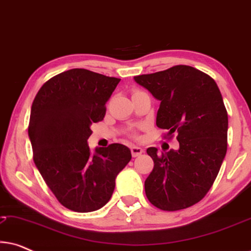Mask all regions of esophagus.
I'll return each mask as SVG.
<instances>
[{
	"label": "esophagus",
	"instance_id": "1",
	"mask_svg": "<svg viewBox=\"0 0 251 251\" xmlns=\"http://www.w3.org/2000/svg\"><path fill=\"white\" fill-rule=\"evenodd\" d=\"M130 150H131V155L133 157L139 156L140 154L144 152V150L142 149V147H138V146H131V149H130Z\"/></svg>",
	"mask_w": 251,
	"mask_h": 251
}]
</instances>
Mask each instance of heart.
Here are the masks:
<instances>
[{
	"label": "heart",
	"instance_id": "obj_1",
	"mask_svg": "<svg viewBox=\"0 0 251 251\" xmlns=\"http://www.w3.org/2000/svg\"><path fill=\"white\" fill-rule=\"evenodd\" d=\"M135 92H137V91H135ZM135 92H133V94H135Z\"/></svg>",
	"mask_w": 251,
	"mask_h": 251
}]
</instances>
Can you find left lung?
Segmentation results:
<instances>
[{
  "label": "left lung",
  "instance_id": "8db88e82",
  "mask_svg": "<svg viewBox=\"0 0 251 251\" xmlns=\"http://www.w3.org/2000/svg\"><path fill=\"white\" fill-rule=\"evenodd\" d=\"M160 100L156 126L178 133L179 149L147 154L154 168L145 180L149 201L166 211L186 209L204 198L217 177L227 151L228 118L221 91L208 74L177 65L135 76Z\"/></svg>",
  "mask_w": 251,
  "mask_h": 251
}]
</instances>
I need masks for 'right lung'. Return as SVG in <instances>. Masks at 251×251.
<instances>
[{
    "label": "right lung",
    "instance_id": "obj_1",
    "mask_svg": "<svg viewBox=\"0 0 251 251\" xmlns=\"http://www.w3.org/2000/svg\"><path fill=\"white\" fill-rule=\"evenodd\" d=\"M120 78L83 70L51 77L34 98L28 126L34 163L64 207L76 212L100 209L115 178L131 160L122 144L90 152L91 125L104 119L105 104Z\"/></svg>",
    "mask_w": 251,
    "mask_h": 251
}]
</instances>
